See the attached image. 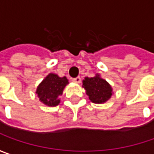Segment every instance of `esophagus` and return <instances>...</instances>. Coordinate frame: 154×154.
<instances>
[{"mask_svg":"<svg viewBox=\"0 0 154 154\" xmlns=\"http://www.w3.org/2000/svg\"><path fill=\"white\" fill-rule=\"evenodd\" d=\"M72 81H73L74 83L79 84V83H81V77H75V78H72Z\"/></svg>","mask_w":154,"mask_h":154,"instance_id":"obj_1","label":"esophagus"}]
</instances>
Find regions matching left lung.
<instances>
[{
    "mask_svg": "<svg viewBox=\"0 0 154 154\" xmlns=\"http://www.w3.org/2000/svg\"><path fill=\"white\" fill-rule=\"evenodd\" d=\"M83 87L90 101L94 103H106L113 94L110 84L100 77L99 74L93 77H85L83 80Z\"/></svg>",
    "mask_w": 154,
    "mask_h": 154,
    "instance_id": "obj_1",
    "label": "left lung"
}]
</instances>
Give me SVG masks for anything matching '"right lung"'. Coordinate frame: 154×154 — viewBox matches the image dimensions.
<instances>
[{"mask_svg": "<svg viewBox=\"0 0 154 154\" xmlns=\"http://www.w3.org/2000/svg\"><path fill=\"white\" fill-rule=\"evenodd\" d=\"M69 84L65 77H60L57 74L50 73L38 84L36 94L39 101L49 107H55L59 104V96L63 94L66 84Z\"/></svg>", "mask_w": 154, "mask_h": 154, "instance_id": "add662e5", "label": "right lung"}]
</instances>
